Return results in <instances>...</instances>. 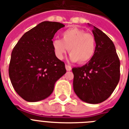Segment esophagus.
<instances>
[{"label":"esophagus","mask_w":129,"mask_h":129,"mask_svg":"<svg viewBox=\"0 0 129 129\" xmlns=\"http://www.w3.org/2000/svg\"><path fill=\"white\" fill-rule=\"evenodd\" d=\"M66 69L67 71H71L72 70V67L69 65H66Z\"/></svg>","instance_id":"34e87169"}]
</instances>
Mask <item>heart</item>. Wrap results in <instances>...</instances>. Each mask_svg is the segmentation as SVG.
Returning a JSON list of instances; mask_svg holds the SVG:
<instances>
[{
    "label": "heart",
    "mask_w": 129,
    "mask_h": 129,
    "mask_svg": "<svg viewBox=\"0 0 129 129\" xmlns=\"http://www.w3.org/2000/svg\"><path fill=\"white\" fill-rule=\"evenodd\" d=\"M52 46L55 55L58 59H63L69 49L70 60L84 64L94 56L96 42L92 35L82 29L72 27L61 33V40L54 39Z\"/></svg>",
    "instance_id": "1"
}]
</instances>
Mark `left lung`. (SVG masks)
Returning <instances> with one entry per match:
<instances>
[{"instance_id": "left-lung-1", "label": "left lung", "mask_w": 129, "mask_h": 129, "mask_svg": "<svg viewBox=\"0 0 129 129\" xmlns=\"http://www.w3.org/2000/svg\"><path fill=\"white\" fill-rule=\"evenodd\" d=\"M92 33L96 42L94 56L84 66L72 68L73 86L80 100L98 104L109 98L118 84L120 60L114 43L105 33L94 26Z\"/></svg>"}]
</instances>
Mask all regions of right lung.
Returning <instances> with one entry per match:
<instances>
[{
    "instance_id": "right-lung-1",
    "label": "right lung",
    "mask_w": 129,
    "mask_h": 129,
    "mask_svg": "<svg viewBox=\"0 0 129 129\" xmlns=\"http://www.w3.org/2000/svg\"><path fill=\"white\" fill-rule=\"evenodd\" d=\"M63 27L60 23L43 21L26 32L13 49L9 78L16 92L27 102L49 97L66 72L64 62L55 57L52 46L54 35Z\"/></svg>"
}]
</instances>
